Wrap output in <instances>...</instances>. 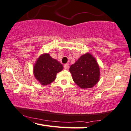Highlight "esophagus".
I'll use <instances>...</instances> for the list:
<instances>
[{
    "label": "esophagus",
    "mask_w": 131,
    "mask_h": 131,
    "mask_svg": "<svg viewBox=\"0 0 131 131\" xmlns=\"http://www.w3.org/2000/svg\"><path fill=\"white\" fill-rule=\"evenodd\" d=\"M64 68L66 70H68L69 69V65L68 64H66L64 65Z\"/></svg>",
    "instance_id": "34e87169"
}]
</instances>
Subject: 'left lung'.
I'll use <instances>...</instances> for the list:
<instances>
[{"label": "left lung", "instance_id": "8db88e82", "mask_svg": "<svg viewBox=\"0 0 131 131\" xmlns=\"http://www.w3.org/2000/svg\"><path fill=\"white\" fill-rule=\"evenodd\" d=\"M74 83L82 89L91 88L99 81L100 68L95 59L87 53L70 67Z\"/></svg>", "mask_w": 131, "mask_h": 131}]
</instances>
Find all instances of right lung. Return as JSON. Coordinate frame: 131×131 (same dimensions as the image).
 I'll use <instances>...</instances> for the list:
<instances>
[{"instance_id":"obj_1","label":"right lung","mask_w":131,"mask_h":131,"mask_svg":"<svg viewBox=\"0 0 131 131\" xmlns=\"http://www.w3.org/2000/svg\"><path fill=\"white\" fill-rule=\"evenodd\" d=\"M63 69V66L58 61L52 58L48 53H45L37 60L34 66V75L43 85L51 83L56 75Z\"/></svg>"}]
</instances>
